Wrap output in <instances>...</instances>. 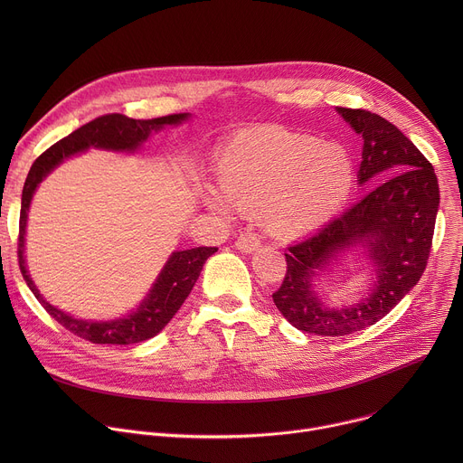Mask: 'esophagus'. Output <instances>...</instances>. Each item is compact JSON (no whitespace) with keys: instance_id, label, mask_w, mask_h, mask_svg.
Masks as SVG:
<instances>
[{"instance_id":"obj_1","label":"esophagus","mask_w":463,"mask_h":463,"mask_svg":"<svg viewBox=\"0 0 463 463\" xmlns=\"http://www.w3.org/2000/svg\"><path fill=\"white\" fill-rule=\"evenodd\" d=\"M258 245H260V238H258L254 232H250V231L241 232V234L238 236V240H236V247H238L241 252H252V250L258 249Z\"/></svg>"}]
</instances>
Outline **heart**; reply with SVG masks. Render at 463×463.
<instances>
[{"label": "heart", "instance_id": "1", "mask_svg": "<svg viewBox=\"0 0 463 463\" xmlns=\"http://www.w3.org/2000/svg\"><path fill=\"white\" fill-rule=\"evenodd\" d=\"M355 181L350 152L332 141L286 128L238 134L218 156L216 188L205 205L252 213L269 234L295 238L332 220Z\"/></svg>", "mask_w": 463, "mask_h": 463}]
</instances>
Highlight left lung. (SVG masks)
I'll return each mask as SVG.
<instances>
[{"label":"left lung","instance_id":"obj_1","mask_svg":"<svg viewBox=\"0 0 463 463\" xmlns=\"http://www.w3.org/2000/svg\"><path fill=\"white\" fill-rule=\"evenodd\" d=\"M337 111L363 136L359 183H379L346 213L288 247V269L273 293L275 306L297 329L320 337L361 332L418 284L427 268L439 205L432 165L398 128L368 109ZM357 241H366L371 249L378 284L359 305L329 310L312 291L314 273Z\"/></svg>","mask_w":463,"mask_h":463}]
</instances>
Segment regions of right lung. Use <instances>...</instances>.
Wrapping results in <instances>:
<instances>
[{"mask_svg":"<svg viewBox=\"0 0 463 463\" xmlns=\"http://www.w3.org/2000/svg\"><path fill=\"white\" fill-rule=\"evenodd\" d=\"M188 113H174L157 118H129L122 113H108L93 118L91 122L80 126L73 134L63 137L47 148L31 166L29 175L24 184L22 194V213H20V234H18V261L20 271L34 293L43 309L65 329L80 339H86L95 345H134L157 335L161 329L170 322V318L177 313L188 293L192 291L197 277H200L203 263L211 254L218 250V247H194L186 250H177L170 256L165 269L161 271L154 289L148 298L141 304V307L131 313L128 318L109 320V322H86L70 317L49 302L38 293L33 284L25 260H24V236L27 223V211L33 200V194L38 183L65 157H70L77 152H82L90 146L108 148V150H126L134 152L141 143L148 139L152 131H157L165 124H177L184 120Z\"/></svg>","mask_w":463,"mask_h":463,"instance_id":"1","label":"right lung"}]
</instances>
